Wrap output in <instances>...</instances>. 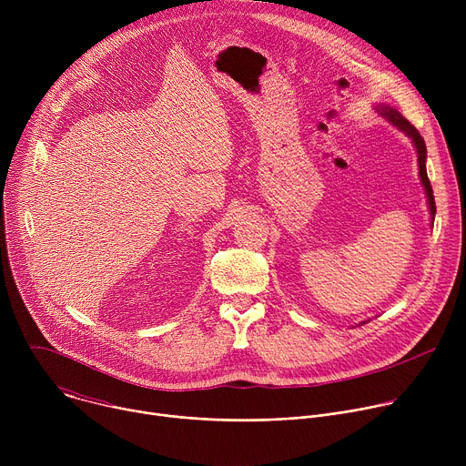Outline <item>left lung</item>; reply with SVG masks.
<instances>
[{"instance_id": "obj_1", "label": "left lung", "mask_w": 466, "mask_h": 466, "mask_svg": "<svg viewBox=\"0 0 466 466\" xmlns=\"http://www.w3.org/2000/svg\"><path fill=\"white\" fill-rule=\"evenodd\" d=\"M380 114L383 117H387L392 125H396L400 130H404L406 135L413 140L415 147H417V155H419V173H420V180L424 184V189H426V195H428V205H430V212H431V218L435 219V198H433V189H431V184H430V178H428V173H426V144H424V138L420 137V132L406 119L402 117L400 114H398L394 108H389V106H381L380 108Z\"/></svg>"}]
</instances>
